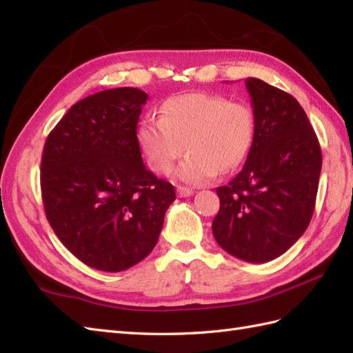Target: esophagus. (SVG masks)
<instances>
[{
	"label": "esophagus",
	"instance_id": "obj_1",
	"mask_svg": "<svg viewBox=\"0 0 353 353\" xmlns=\"http://www.w3.org/2000/svg\"><path fill=\"white\" fill-rule=\"evenodd\" d=\"M194 191L191 188H185V186H177V196L179 197H190L192 196Z\"/></svg>",
	"mask_w": 353,
	"mask_h": 353
}]
</instances>
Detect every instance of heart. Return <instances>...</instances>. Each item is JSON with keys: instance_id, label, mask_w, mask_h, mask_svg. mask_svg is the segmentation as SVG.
Masks as SVG:
<instances>
[{"instance_id": "1", "label": "heart", "mask_w": 353, "mask_h": 353, "mask_svg": "<svg viewBox=\"0 0 353 353\" xmlns=\"http://www.w3.org/2000/svg\"><path fill=\"white\" fill-rule=\"evenodd\" d=\"M254 139V114L249 104L223 95L192 92L171 97L162 117H147L138 127V144L153 171L168 174L176 170L179 181L205 185L221 171L239 167Z\"/></svg>"}]
</instances>
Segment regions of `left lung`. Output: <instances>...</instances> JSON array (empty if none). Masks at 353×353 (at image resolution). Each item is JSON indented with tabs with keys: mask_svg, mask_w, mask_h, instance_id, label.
<instances>
[{
	"mask_svg": "<svg viewBox=\"0 0 353 353\" xmlns=\"http://www.w3.org/2000/svg\"><path fill=\"white\" fill-rule=\"evenodd\" d=\"M254 139L241 171L216 188L212 234L232 256L262 264L281 256L310 226L321 171L320 144L294 97L245 79Z\"/></svg>",
	"mask_w": 353,
	"mask_h": 353,
	"instance_id": "obj_1",
	"label": "left lung"
}]
</instances>
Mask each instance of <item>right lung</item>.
<instances>
[{
    "instance_id": "obj_1",
    "label": "right lung",
    "mask_w": 353,
    "mask_h": 353,
    "mask_svg": "<svg viewBox=\"0 0 353 353\" xmlns=\"http://www.w3.org/2000/svg\"><path fill=\"white\" fill-rule=\"evenodd\" d=\"M148 95L117 88L71 106L45 141L47 220L83 264L123 272L147 258L176 192L142 162L137 127Z\"/></svg>"
}]
</instances>
